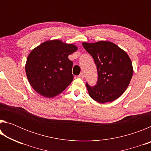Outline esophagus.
<instances>
[{"label":"esophagus","instance_id":"obj_1","mask_svg":"<svg viewBox=\"0 0 151 151\" xmlns=\"http://www.w3.org/2000/svg\"><path fill=\"white\" fill-rule=\"evenodd\" d=\"M78 77L81 78H85V74H84L83 73H81L80 75H78Z\"/></svg>","mask_w":151,"mask_h":151}]
</instances>
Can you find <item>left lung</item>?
Instances as JSON below:
<instances>
[{"label": "left lung", "mask_w": 151, "mask_h": 151, "mask_svg": "<svg viewBox=\"0 0 151 151\" xmlns=\"http://www.w3.org/2000/svg\"><path fill=\"white\" fill-rule=\"evenodd\" d=\"M83 46L94 58L98 73L95 86L86 83L89 95L100 103L116 100L127 88L133 75L129 55L109 41L83 42Z\"/></svg>", "instance_id": "obj_1"}]
</instances>
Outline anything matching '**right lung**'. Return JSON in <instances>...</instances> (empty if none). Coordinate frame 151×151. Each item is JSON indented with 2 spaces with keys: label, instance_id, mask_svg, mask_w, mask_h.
Masks as SVG:
<instances>
[{
  "label": "right lung",
  "instance_id": "right-lung-1",
  "mask_svg": "<svg viewBox=\"0 0 151 151\" xmlns=\"http://www.w3.org/2000/svg\"><path fill=\"white\" fill-rule=\"evenodd\" d=\"M78 49L60 40H47L35 48L27 57L25 70L33 89L43 96L59 94L72 83L73 62L68 55Z\"/></svg>",
  "mask_w": 151,
  "mask_h": 151
}]
</instances>
